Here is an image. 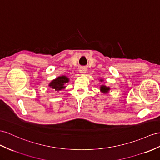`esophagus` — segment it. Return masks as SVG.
Masks as SVG:
<instances>
[{
    "label": "esophagus",
    "instance_id": "obj_1",
    "mask_svg": "<svg viewBox=\"0 0 160 160\" xmlns=\"http://www.w3.org/2000/svg\"><path fill=\"white\" fill-rule=\"evenodd\" d=\"M86 72H87V69L84 68H80V73H81V74H85Z\"/></svg>",
    "mask_w": 160,
    "mask_h": 160
}]
</instances>
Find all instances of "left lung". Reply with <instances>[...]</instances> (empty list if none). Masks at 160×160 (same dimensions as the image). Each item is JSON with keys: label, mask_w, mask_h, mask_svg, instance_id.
Returning a JSON list of instances; mask_svg holds the SVG:
<instances>
[{"label": "left lung", "mask_w": 160, "mask_h": 160, "mask_svg": "<svg viewBox=\"0 0 160 160\" xmlns=\"http://www.w3.org/2000/svg\"><path fill=\"white\" fill-rule=\"evenodd\" d=\"M100 82H103V78H101ZM100 91L102 93H104V94H107L109 93L110 91V87H107V86L105 85H101L100 86Z\"/></svg>", "instance_id": "obj_1"}]
</instances>
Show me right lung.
Wrapping results in <instances>:
<instances>
[{
    "instance_id": "right-lung-1",
    "label": "right lung",
    "mask_w": 160,
    "mask_h": 160,
    "mask_svg": "<svg viewBox=\"0 0 160 160\" xmlns=\"http://www.w3.org/2000/svg\"><path fill=\"white\" fill-rule=\"evenodd\" d=\"M69 81V78L66 76L63 75L57 77V78L52 80L50 83L48 84V87L52 89L55 90V91L59 92L62 89L65 88V84L68 83Z\"/></svg>"
}]
</instances>
